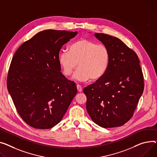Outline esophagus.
I'll use <instances>...</instances> for the list:
<instances>
[{
	"label": "esophagus",
	"instance_id": "34e87169",
	"mask_svg": "<svg viewBox=\"0 0 157 157\" xmlns=\"http://www.w3.org/2000/svg\"><path fill=\"white\" fill-rule=\"evenodd\" d=\"M76 87H77V90H78V92H81L82 91V87L79 85H77Z\"/></svg>",
	"mask_w": 157,
	"mask_h": 157
}]
</instances>
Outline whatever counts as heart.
I'll return each mask as SVG.
<instances>
[{"mask_svg":"<svg viewBox=\"0 0 157 157\" xmlns=\"http://www.w3.org/2000/svg\"><path fill=\"white\" fill-rule=\"evenodd\" d=\"M110 58V51L106 45L81 38L69 46V51H62L58 59L65 76H71L78 66L75 78L86 81L90 78L92 81L101 78L108 69Z\"/></svg>","mask_w":157,"mask_h":157,"instance_id":"heart-1","label":"heart"}]
</instances>
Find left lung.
<instances>
[{"label": "left lung", "instance_id": "1", "mask_svg": "<svg viewBox=\"0 0 157 157\" xmlns=\"http://www.w3.org/2000/svg\"><path fill=\"white\" fill-rule=\"evenodd\" d=\"M110 54L103 76L83 90L86 110L98 126H121L133 116L144 90V77L136 52L118 38L95 33Z\"/></svg>", "mask_w": 157, "mask_h": 157}]
</instances>
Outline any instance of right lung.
<instances>
[{"label": "right lung", "instance_id": "add662e5", "mask_svg": "<svg viewBox=\"0 0 157 157\" xmlns=\"http://www.w3.org/2000/svg\"><path fill=\"white\" fill-rule=\"evenodd\" d=\"M78 33L47 29L26 41L10 62L7 86L20 117L29 126L57 125L77 93L74 81L60 72L59 52Z\"/></svg>", "mask_w": 157, "mask_h": 157}]
</instances>
